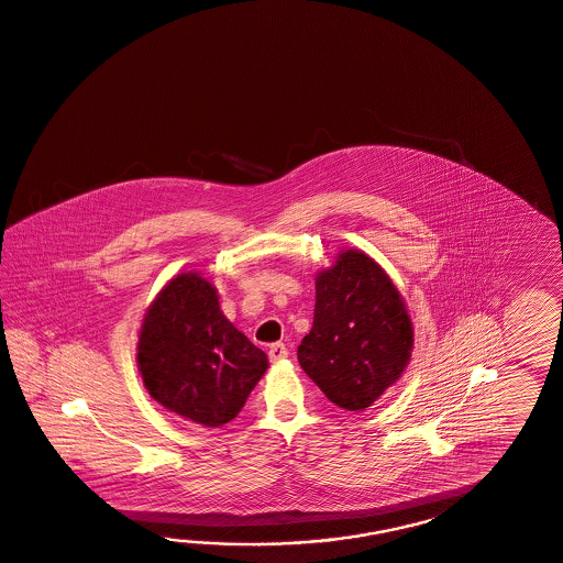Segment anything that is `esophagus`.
<instances>
[{
	"label": "esophagus",
	"instance_id": "34e87169",
	"mask_svg": "<svg viewBox=\"0 0 563 563\" xmlns=\"http://www.w3.org/2000/svg\"><path fill=\"white\" fill-rule=\"evenodd\" d=\"M268 356H271V361H283V358L289 356V350L283 342H274L268 349Z\"/></svg>",
	"mask_w": 563,
	"mask_h": 563
}]
</instances>
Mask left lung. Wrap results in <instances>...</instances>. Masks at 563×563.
I'll list each match as a JSON object with an SVG mask.
<instances>
[{"mask_svg":"<svg viewBox=\"0 0 563 563\" xmlns=\"http://www.w3.org/2000/svg\"><path fill=\"white\" fill-rule=\"evenodd\" d=\"M411 321L391 278L363 252L346 250L318 274L311 332L299 365L342 410H365L410 361Z\"/></svg>","mask_w":563,"mask_h":563,"instance_id":"1","label":"left lung"}]
</instances>
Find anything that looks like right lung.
Instances as JSON below:
<instances>
[{
  "label": "right lung",
  "instance_id": "add662e5",
  "mask_svg": "<svg viewBox=\"0 0 563 563\" xmlns=\"http://www.w3.org/2000/svg\"><path fill=\"white\" fill-rule=\"evenodd\" d=\"M137 349L150 396L207 428L231 422L268 368L266 354L221 313L213 285L192 273L157 295Z\"/></svg>",
  "mask_w": 563,
  "mask_h": 563
}]
</instances>
